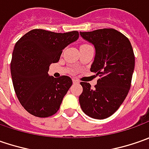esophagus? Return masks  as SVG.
<instances>
[{
	"label": "esophagus",
	"mask_w": 149,
	"mask_h": 149,
	"mask_svg": "<svg viewBox=\"0 0 149 149\" xmlns=\"http://www.w3.org/2000/svg\"><path fill=\"white\" fill-rule=\"evenodd\" d=\"M73 83H74V84H79V80H77V79H73Z\"/></svg>",
	"instance_id": "obj_1"
}]
</instances>
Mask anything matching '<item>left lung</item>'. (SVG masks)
Segmentation results:
<instances>
[{
    "mask_svg": "<svg viewBox=\"0 0 149 149\" xmlns=\"http://www.w3.org/2000/svg\"><path fill=\"white\" fill-rule=\"evenodd\" d=\"M79 34L95 45L90 71L100 77L94 89L89 83H80L83 92L79 104L88 116L104 119L117 111L128 95L134 70V50L129 39L112 28Z\"/></svg>",
    "mask_w": 149,
    "mask_h": 149,
    "instance_id": "obj_1",
    "label": "left lung"
}]
</instances>
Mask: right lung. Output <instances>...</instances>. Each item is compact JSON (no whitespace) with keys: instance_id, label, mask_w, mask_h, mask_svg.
<instances>
[{"instance_id":"right-lung-1","label":"right lung","mask_w":149,"mask_h":149,"mask_svg":"<svg viewBox=\"0 0 149 149\" xmlns=\"http://www.w3.org/2000/svg\"><path fill=\"white\" fill-rule=\"evenodd\" d=\"M79 38L76 31L55 33L32 30L15 43L10 62L12 83L18 100L28 113L39 118L59 110L72 79L48 74L50 64L60 60L63 49Z\"/></svg>"}]
</instances>
